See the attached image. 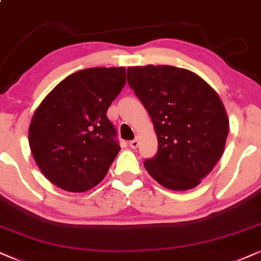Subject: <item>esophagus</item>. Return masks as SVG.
I'll list each match as a JSON object with an SVG mask.
<instances>
[{
    "label": "esophagus",
    "instance_id": "34e87169",
    "mask_svg": "<svg viewBox=\"0 0 261 261\" xmlns=\"http://www.w3.org/2000/svg\"><path fill=\"white\" fill-rule=\"evenodd\" d=\"M128 146L133 148V149H136V148L140 146V140H138V138H135V140L128 142Z\"/></svg>",
    "mask_w": 261,
    "mask_h": 261
}]
</instances>
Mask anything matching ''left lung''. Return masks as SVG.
I'll list each match as a JSON object with an SVG mask.
<instances>
[{
    "mask_svg": "<svg viewBox=\"0 0 261 261\" xmlns=\"http://www.w3.org/2000/svg\"><path fill=\"white\" fill-rule=\"evenodd\" d=\"M127 82L153 121L158 153L144 161L160 186H199L222 156L229 118L217 91L196 73L169 65L127 68Z\"/></svg>",
    "mask_w": 261,
    "mask_h": 261,
    "instance_id": "8db88e82",
    "label": "left lung"
}]
</instances>
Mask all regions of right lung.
<instances>
[{
  "label": "right lung",
  "instance_id": "1",
  "mask_svg": "<svg viewBox=\"0 0 261 261\" xmlns=\"http://www.w3.org/2000/svg\"><path fill=\"white\" fill-rule=\"evenodd\" d=\"M126 82L124 67H94L66 77L36 108L31 153L55 186L83 193L97 186L120 147L107 110Z\"/></svg>",
  "mask_w": 261,
  "mask_h": 261
}]
</instances>
